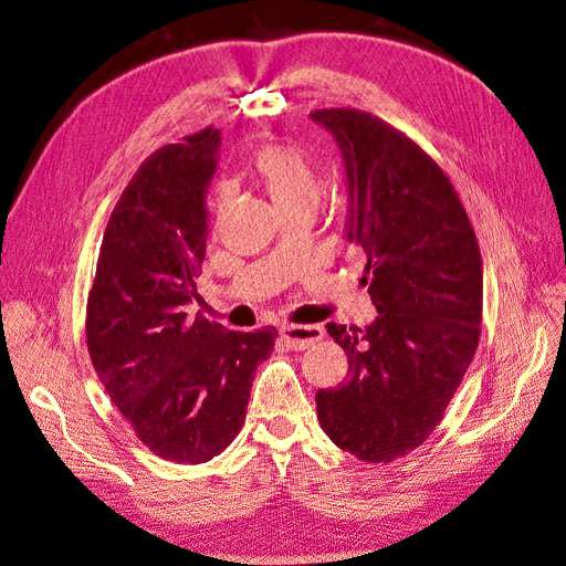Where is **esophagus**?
<instances>
[{"label": "esophagus", "mask_w": 566, "mask_h": 566, "mask_svg": "<svg viewBox=\"0 0 566 566\" xmlns=\"http://www.w3.org/2000/svg\"><path fill=\"white\" fill-rule=\"evenodd\" d=\"M281 337L290 349H306L323 337L321 325H281Z\"/></svg>", "instance_id": "esophagus-1"}]
</instances>
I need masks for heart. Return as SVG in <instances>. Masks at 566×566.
<instances>
[{
  "mask_svg": "<svg viewBox=\"0 0 566 566\" xmlns=\"http://www.w3.org/2000/svg\"><path fill=\"white\" fill-rule=\"evenodd\" d=\"M252 169L256 179L264 186L266 196L283 212L297 208L302 202H316L321 181L312 160L297 146L269 144L254 153ZM233 202L229 188H221L214 198V212L221 219Z\"/></svg>",
  "mask_w": 566,
  "mask_h": 566,
  "instance_id": "heart-1",
  "label": "heart"
}]
</instances>
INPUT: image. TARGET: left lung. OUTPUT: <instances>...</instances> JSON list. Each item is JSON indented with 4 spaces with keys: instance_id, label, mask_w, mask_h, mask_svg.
<instances>
[{
    "instance_id": "left-lung-1",
    "label": "left lung",
    "mask_w": 566,
    "mask_h": 566,
    "mask_svg": "<svg viewBox=\"0 0 566 566\" xmlns=\"http://www.w3.org/2000/svg\"><path fill=\"white\" fill-rule=\"evenodd\" d=\"M347 179L345 238L366 254V328L328 323L349 378L316 391L323 432L366 462L418 449L472 364L482 323V254L441 167L364 111L325 108Z\"/></svg>"
}]
</instances>
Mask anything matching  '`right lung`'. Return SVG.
Wrapping results in <instances>:
<instances>
[{
  "mask_svg": "<svg viewBox=\"0 0 566 566\" xmlns=\"http://www.w3.org/2000/svg\"><path fill=\"white\" fill-rule=\"evenodd\" d=\"M219 129L167 144L119 196L87 300V345L98 380L146 447L205 462L241 432L273 325L241 333L191 316L210 231L208 191Z\"/></svg>",
  "mask_w": 566,
  "mask_h": 566,
  "instance_id": "right-lung-1",
  "label": "right lung"
}]
</instances>
